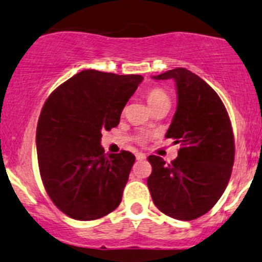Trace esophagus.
I'll list each match as a JSON object with an SVG mask.
<instances>
[{
	"instance_id": "34e87169",
	"label": "esophagus",
	"mask_w": 262,
	"mask_h": 262,
	"mask_svg": "<svg viewBox=\"0 0 262 262\" xmlns=\"http://www.w3.org/2000/svg\"><path fill=\"white\" fill-rule=\"evenodd\" d=\"M137 160L138 161H141V160H145L146 159V155L145 154H143V152H137Z\"/></svg>"
}]
</instances>
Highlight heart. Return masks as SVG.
Here are the masks:
<instances>
[{"label":"heart","instance_id":"b5f03b06","mask_svg":"<svg viewBox=\"0 0 262 262\" xmlns=\"http://www.w3.org/2000/svg\"><path fill=\"white\" fill-rule=\"evenodd\" d=\"M146 100H148L149 106L151 108L159 106V104L161 103H166V102L170 103V98L169 96H167V93L162 89H159V87H154V89L149 90L148 93H146ZM148 138L149 134L146 133H139L137 135V140L139 141V143H144V141H146Z\"/></svg>","mask_w":262,"mask_h":262}]
</instances>
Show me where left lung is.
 <instances>
[{
    "instance_id": "1",
    "label": "left lung",
    "mask_w": 262,
    "mask_h": 262,
    "mask_svg": "<svg viewBox=\"0 0 262 262\" xmlns=\"http://www.w3.org/2000/svg\"><path fill=\"white\" fill-rule=\"evenodd\" d=\"M152 79L176 83L177 108L166 138L175 139L180 149L171 164L149 156V191L162 213L193 221L218 202L229 182L235 152L229 116L217 92L187 69H173Z\"/></svg>"
}]
</instances>
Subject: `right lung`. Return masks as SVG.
Here are the masks:
<instances>
[{
  "label": "right lung",
  "instance_id": "right-lung-1",
  "mask_svg": "<svg viewBox=\"0 0 262 262\" xmlns=\"http://www.w3.org/2000/svg\"><path fill=\"white\" fill-rule=\"evenodd\" d=\"M140 75L83 70L45 101L37 125L44 187L58 208L76 221H93L119 206L135 156L104 154L102 132L119 124Z\"/></svg>",
  "mask_w": 262,
  "mask_h": 262
}]
</instances>
